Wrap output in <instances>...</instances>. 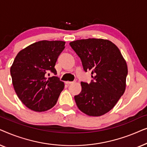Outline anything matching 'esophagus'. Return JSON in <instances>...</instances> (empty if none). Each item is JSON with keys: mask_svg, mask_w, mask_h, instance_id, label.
Segmentation results:
<instances>
[{"mask_svg": "<svg viewBox=\"0 0 147 147\" xmlns=\"http://www.w3.org/2000/svg\"><path fill=\"white\" fill-rule=\"evenodd\" d=\"M74 83H75V82H69V81L65 82V84H67V85H69V84H73Z\"/></svg>", "mask_w": 147, "mask_h": 147, "instance_id": "esophagus-1", "label": "esophagus"}]
</instances>
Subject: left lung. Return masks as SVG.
Masks as SVG:
<instances>
[{"label":"left lung","instance_id":"1","mask_svg":"<svg viewBox=\"0 0 147 147\" xmlns=\"http://www.w3.org/2000/svg\"><path fill=\"white\" fill-rule=\"evenodd\" d=\"M81 59L91 83L81 82L82 92L74 96L78 108L90 116L104 115L114 107L126 89L127 64L117 46L103 39H80L69 43Z\"/></svg>","mask_w":147,"mask_h":147}]
</instances>
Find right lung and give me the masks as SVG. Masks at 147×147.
<instances>
[{"mask_svg":"<svg viewBox=\"0 0 147 147\" xmlns=\"http://www.w3.org/2000/svg\"><path fill=\"white\" fill-rule=\"evenodd\" d=\"M65 41H40L20 51L11 67L17 95L28 108L44 112L53 108L64 88L56 75L55 63L65 48Z\"/></svg>","mask_w":147,"mask_h":147,"instance_id":"obj_1","label":"right lung"}]
</instances>
